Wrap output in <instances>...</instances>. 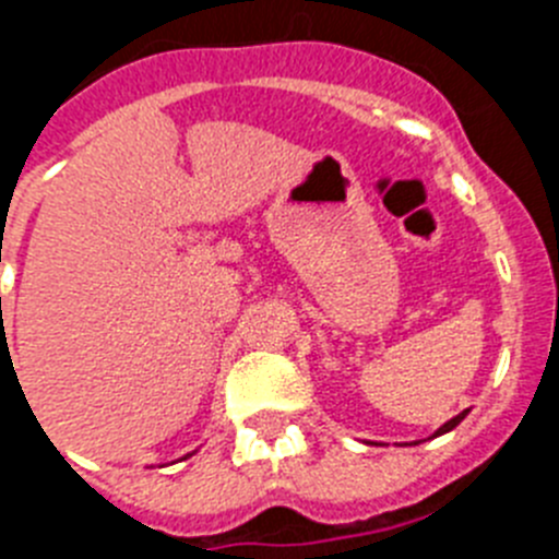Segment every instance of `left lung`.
Segmentation results:
<instances>
[{
    "instance_id": "8db88e82",
    "label": "left lung",
    "mask_w": 559,
    "mask_h": 559,
    "mask_svg": "<svg viewBox=\"0 0 559 559\" xmlns=\"http://www.w3.org/2000/svg\"><path fill=\"white\" fill-rule=\"evenodd\" d=\"M467 412H471V408H464V412H462V414H456V417H453V419H448L445 426H439V428H437V431H433V437H442V433L453 431V428H456V426H459V423H462V419H464V417H467ZM433 437H431V439H433Z\"/></svg>"
}]
</instances>
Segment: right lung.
I'll list each match as a JSON object with an SVG mask.
<instances>
[{"label": "right lung", "mask_w": 559, "mask_h": 559, "mask_svg": "<svg viewBox=\"0 0 559 559\" xmlns=\"http://www.w3.org/2000/svg\"><path fill=\"white\" fill-rule=\"evenodd\" d=\"M187 456H192V453H187Z\"/></svg>", "instance_id": "obj_1"}]
</instances>
